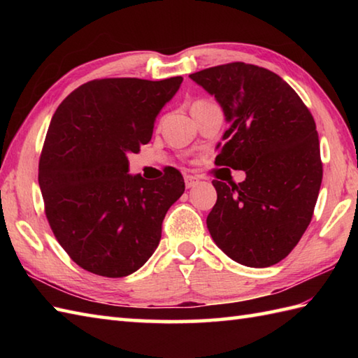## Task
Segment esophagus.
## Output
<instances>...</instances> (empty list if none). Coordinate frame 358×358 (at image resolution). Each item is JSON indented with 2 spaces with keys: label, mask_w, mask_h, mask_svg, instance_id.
Listing matches in <instances>:
<instances>
[{
  "label": "esophagus",
  "mask_w": 358,
  "mask_h": 358,
  "mask_svg": "<svg viewBox=\"0 0 358 358\" xmlns=\"http://www.w3.org/2000/svg\"><path fill=\"white\" fill-rule=\"evenodd\" d=\"M199 181H200V178L195 177V175H186L185 177V185L187 189H191V187L199 185Z\"/></svg>",
  "instance_id": "1"
}]
</instances>
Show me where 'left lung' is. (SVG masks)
Segmentation results:
<instances>
[{
  "label": "left lung",
  "mask_w": 358,
  "mask_h": 358,
  "mask_svg": "<svg viewBox=\"0 0 358 358\" xmlns=\"http://www.w3.org/2000/svg\"><path fill=\"white\" fill-rule=\"evenodd\" d=\"M189 78L215 96L229 123L215 163L246 173L238 185L212 181L210 237L234 262L268 268L289 255L314 214L323 177L315 121L264 67L231 63Z\"/></svg>",
  "instance_id": "1"
}]
</instances>
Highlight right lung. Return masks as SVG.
<instances>
[{
  "instance_id": "add662e5",
  "label": "right lung",
  "mask_w": 358,
  "mask_h": 358,
  "mask_svg": "<svg viewBox=\"0 0 358 358\" xmlns=\"http://www.w3.org/2000/svg\"><path fill=\"white\" fill-rule=\"evenodd\" d=\"M181 81L94 80L53 113L38 183L53 235L80 268L120 278L155 252L185 180L177 169L155 181L127 173V154L150 141L159 110Z\"/></svg>"
}]
</instances>
